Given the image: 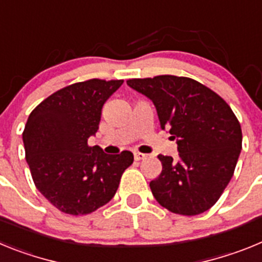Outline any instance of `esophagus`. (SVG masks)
<instances>
[{"mask_svg":"<svg viewBox=\"0 0 262 262\" xmlns=\"http://www.w3.org/2000/svg\"><path fill=\"white\" fill-rule=\"evenodd\" d=\"M145 157H147V155L140 154V152H134V159H135L136 161H140V160L145 159Z\"/></svg>","mask_w":262,"mask_h":262,"instance_id":"34e87169","label":"esophagus"}]
</instances>
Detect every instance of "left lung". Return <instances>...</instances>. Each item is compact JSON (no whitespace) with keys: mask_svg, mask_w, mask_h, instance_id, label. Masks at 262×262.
I'll return each instance as SVG.
<instances>
[{"mask_svg":"<svg viewBox=\"0 0 262 262\" xmlns=\"http://www.w3.org/2000/svg\"><path fill=\"white\" fill-rule=\"evenodd\" d=\"M127 85L154 102L160 126L177 143L178 156L159 155L163 170L149 182L160 205L191 216L215 205L233 176L242 127L222 97L177 76L133 78Z\"/></svg>","mask_w":262,"mask_h":262,"instance_id":"left-lung-1","label":"left lung"}]
</instances>
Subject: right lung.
<instances>
[{
    "label": "right lung",
    "instance_id": "obj_1",
    "mask_svg": "<svg viewBox=\"0 0 262 262\" xmlns=\"http://www.w3.org/2000/svg\"><path fill=\"white\" fill-rule=\"evenodd\" d=\"M123 80L72 84L39 103L23 131L26 161L36 189L60 211L85 215L110 202L129 151L107 155L88 139L98 131L102 107Z\"/></svg>",
    "mask_w": 262,
    "mask_h": 262
}]
</instances>
